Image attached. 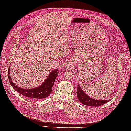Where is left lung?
Segmentation results:
<instances>
[{
	"label": "left lung",
	"mask_w": 131,
	"mask_h": 131,
	"mask_svg": "<svg viewBox=\"0 0 131 131\" xmlns=\"http://www.w3.org/2000/svg\"><path fill=\"white\" fill-rule=\"evenodd\" d=\"M77 96L79 101L82 104L91 107L100 106L110 101V99L108 100H97L90 97L85 93L79 85H78L77 88Z\"/></svg>",
	"instance_id": "1"
}]
</instances>
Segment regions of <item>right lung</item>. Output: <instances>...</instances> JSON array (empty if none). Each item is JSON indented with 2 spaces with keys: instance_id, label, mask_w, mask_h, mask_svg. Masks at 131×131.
I'll return each mask as SVG.
<instances>
[{
  "instance_id": "add662e5",
  "label": "right lung",
  "mask_w": 131,
  "mask_h": 131,
  "mask_svg": "<svg viewBox=\"0 0 131 131\" xmlns=\"http://www.w3.org/2000/svg\"><path fill=\"white\" fill-rule=\"evenodd\" d=\"M10 67L8 68V79L10 84L14 89V90L18 92L20 94L28 97H31L37 100L42 99L45 98L49 95V94L52 90V86L54 85L55 80L58 75V70L55 69L49 73L48 78L46 79L44 82L38 88L33 89H23L20 88H18L12 81L9 76V70Z\"/></svg>"
}]
</instances>
